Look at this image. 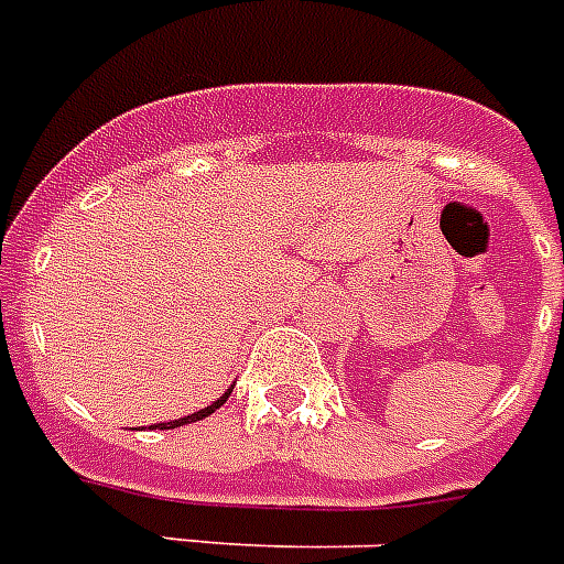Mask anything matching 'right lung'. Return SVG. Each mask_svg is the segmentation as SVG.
I'll use <instances>...</instances> for the list:
<instances>
[{"instance_id": "obj_1", "label": "right lung", "mask_w": 564, "mask_h": 564, "mask_svg": "<svg viewBox=\"0 0 564 564\" xmlns=\"http://www.w3.org/2000/svg\"><path fill=\"white\" fill-rule=\"evenodd\" d=\"M228 397H230V391L225 393V397H219V399H216V402H214V405H210V408H202V411L191 413V416H185V420H176V422H162V425H159V427H162V431H167V427H180V425H187V422L205 420V416H210V413H214L216 408L223 405V402H228Z\"/></svg>"}]
</instances>
